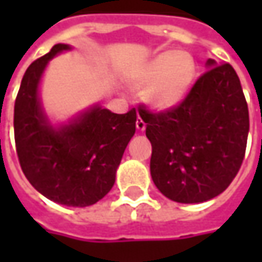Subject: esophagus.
Wrapping results in <instances>:
<instances>
[{
	"mask_svg": "<svg viewBox=\"0 0 262 262\" xmlns=\"http://www.w3.org/2000/svg\"><path fill=\"white\" fill-rule=\"evenodd\" d=\"M136 126L138 131H144V129H146V122H144V121H143V119L138 116L136 121Z\"/></svg>",
	"mask_w": 262,
	"mask_h": 262,
	"instance_id": "obj_1",
	"label": "esophagus"
}]
</instances>
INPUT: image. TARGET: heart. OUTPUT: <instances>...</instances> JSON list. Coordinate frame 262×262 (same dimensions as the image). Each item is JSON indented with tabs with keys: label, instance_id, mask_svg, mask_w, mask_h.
<instances>
[{
	"label": "heart",
	"instance_id": "obj_1",
	"mask_svg": "<svg viewBox=\"0 0 262 262\" xmlns=\"http://www.w3.org/2000/svg\"><path fill=\"white\" fill-rule=\"evenodd\" d=\"M195 61L184 51H165L148 59L133 77V86L146 90L147 105L156 111L179 106L191 90Z\"/></svg>",
	"mask_w": 262,
	"mask_h": 262
}]
</instances>
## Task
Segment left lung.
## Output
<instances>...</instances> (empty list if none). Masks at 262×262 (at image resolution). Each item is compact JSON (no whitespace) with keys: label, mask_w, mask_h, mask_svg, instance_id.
I'll return each mask as SVG.
<instances>
[{"label":"left lung","mask_w":262,"mask_h":262,"mask_svg":"<svg viewBox=\"0 0 262 262\" xmlns=\"http://www.w3.org/2000/svg\"><path fill=\"white\" fill-rule=\"evenodd\" d=\"M151 143L150 173L157 189L182 204L222 194L236 176L247 148L249 114L236 71L207 61L185 100L153 114L138 107Z\"/></svg>","instance_id":"left-lung-1"}]
</instances>
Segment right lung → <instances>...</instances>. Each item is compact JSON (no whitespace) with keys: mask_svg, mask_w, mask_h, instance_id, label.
<instances>
[{"mask_svg":"<svg viewBox=\"0 0 262 262\" xmlns=\"http://www.w3.org/2000/svg\"><path fill=\"white\" fill-rule=\"evenodd\" d=\"M55 45L26 70L14 105L15 150L29 182L48 200L87 207L112 189L116 169L136 133L137 114H114L96 105L54 126L40 103L39 84L48 62L70 51Z\"/></svg>","mask_w":262,"mask_h":262,"instance_id":"obj_1","label":"right lung"}]
</instances>
